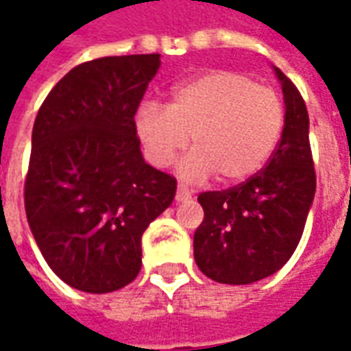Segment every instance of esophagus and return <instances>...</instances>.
I'll return each mask as SVG.
<instances>
[{"label":"esophagus","mask_w":351,"mask_h":351,"mask_svg":"<svg viewBox=\"0 0 351 351\" xmlns=\"http://www.w3.org/2000/svg\"><path fill=\"white\" fill-rule=\"evenodd\" d=\"M191 197V191L186 188V186H182V184H178V188H176V195L175 199L180 203V201H188V199Z\"/></svg>","instance_id":"obj_1"}]
</instances>
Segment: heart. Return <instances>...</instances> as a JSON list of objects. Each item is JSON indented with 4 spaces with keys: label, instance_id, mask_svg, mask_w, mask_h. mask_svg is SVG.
<instances>
[{
    "label": "heart",
    "instance_id": "b5f03b06",
    "mask_svg": "<svg viewBox=\"0 0 351 351\" xmlns=\"http://www.w3.org/2000/svg\"><path fill=\"white\" fill-rule=\"evenodd\" d=\"M286 123L284 101L274 90L235 71H213L176 86L167 107L138 108L135 131L145 156L167 167L191 137L182 163L188 178L216 173L223 184L248 180L276 150Z\"/></svg>",
    "mask_w": 351,
    "mask_h": 351
}]
</instances>
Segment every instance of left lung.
I'll use <instances>...</instances> for the list:
<instances>
[{
	"mask_svg": "<svg viewBox=\"0 0 351 351\" xmlns=\"http://www.w3.org/2000/svg\"><path fill=\"white\" fill-rule=\"evenodd\" d=\"M286 123L276 150L258 175L229 190L205 191V218L193 235L203 274L220 284H252L280 271L301 241L316 193L304 99L278 67Z\"/></svg>",
	"mask_w": 351,
	"mask_h": 351,
	"instance_id": "left-lung-1",
	"label": "left lung"
}]
</instances>
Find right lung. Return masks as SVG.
<instances>
[{
	"mask_svg": "<svg viewBox=\"0 0 351 351\" xmlns=\"http://www.w3.org/2000/svg\"><path fill=\"white\" fill-rule=\"evenodd\" d=\"M160 65V54L77 65L35 118L27 223L54 274L80 291L108 293L137 278L141 237L175 199V176L146 163L135 131Z\"/></svg>",
	"mask_w": 351,
	"mask_h": 351,
	"instance_id": "right-lung-1",
	"label": "right lung"
}]
</instances>
